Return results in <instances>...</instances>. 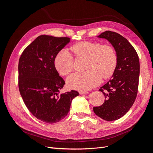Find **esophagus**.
I'll return each mask as SVG.
<instances>
[{"instance_id": "esophagus-1", "label": "esophagus", "mask_w": 153, "mask_h": 153, "mask_svg": "<svg viewBox=\"0 0 153 153\" xmlns=\"http://www.w3.org/2000/svg\"><path fill=\"white\" fill-rule=\"evenodd\" d=\"M79 93L80 95H84V94H88L89 92L87 91H80V92H79Z\"/></svg>"}]
</instances>
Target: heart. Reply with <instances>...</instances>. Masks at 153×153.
I'll use <instances>...</instances> for the list:
<instances>
[{
  "mask_svg": "<svg viewBox=\"0 0 153 153\" xmlns=\"http://www.w3.org/2000/svg\"><path fill=\"white\" fill-rule=\"evenodd\" d=\"M76 57L87 58L83 73H75L67 79L68 86L78 91H88L98 85L101 80L112 75L117 64V55L112 47L98 42L81 41L71 47ZM58 72L63 76L74 69L73 55L67 49L57 54L54 61Z\"/></svg>",
  "mask_w": 153,
  "mask_h": 153,
  "instance_id": "obj_1",
  "label": "heart"
}]
</instances>
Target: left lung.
Masks as SVG:
<instances>
[{
  "label": "left lung",
  "instance_id": "obj_1",
  "mask_svg": "<svg viewBox=\"0 0 153 153\" xmlns=\"http://www.w3.org/2000/svg\"><path fill=\"white\" fill-rule=\"evenodd\" d=\"M98 38L106 39L113 46L117 64L112 77L99 90L105 96V102L94 106L93 110L101 119L112 121L126 114L135 102L139 81V59L133 46L117 32L106 30Z\"/></svg>",
  "mask_w": 153,
  "mask_h": 153
}]
</instances>
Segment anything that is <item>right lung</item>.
Wrapping results in <instances>:
<instances>
[{
	"instance_id": "add662e5",
	"label": "right lung",
	"mask_w": 153,
	"mask_h": 153,
	"mask_svg": "<svg viewBox=\"0 0 153 153\" xmlns=\"http://www.w3.org/2000/svg\"><path fill=\"white\" fill-rule=\"evenodd\" d=\"M70 42L69 38L41 35L22 53L18 62V87L31 114L52 124L68 115L71 101L79 95L72 90L60 93L65 82L55 67L57 54Z\"/></svg>"
}]
</instances>
